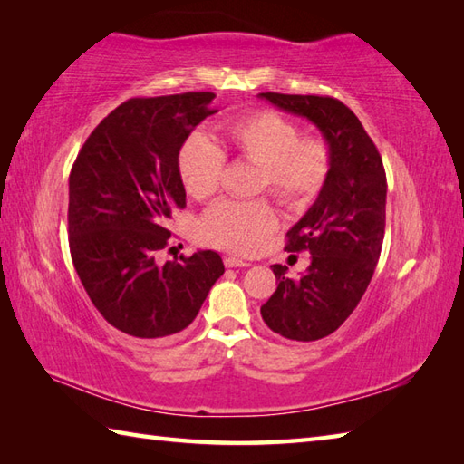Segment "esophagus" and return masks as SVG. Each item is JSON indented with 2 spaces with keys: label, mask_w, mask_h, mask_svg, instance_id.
Returning <instances> with one entry per match:
<instances>
[{
  "label": "esophagus",
  "mask_w": 464,
  "mask_h": 464,
  "mask_svg": "<svg viewBox=\"0 0 464 464\" xmlns=\"http://www.w3.org/2000/svg\"><path fill=\"white\" fill-rule=\"evenodd\" d=\"M223 261H225L227 267H249L247 261H243L239 257H233V255H229V257H225Z\"/></svg>",
  "instance_id": "1"
}]
</instances>
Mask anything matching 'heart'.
Masks as SVG:
<instances>
[{
	"instance_id": "1",
	"label": "heart",
	"mask_w": 464,
	"mask_h": 464,
	"mask_svg": "<svg viewBox=\"0 0 464 464\" xmlns=\"http://www.w3.org/2000/svg\"><path fill=\"white\" fill-rule=\"evenodd\" d=\"M223 133L235 155L259 165L257 191L267 189L289 209L311 205L329 181V145L317 137H301L299 127L277 111L237 117L225 125ZM177 169L193 199H209L219 189L225 153L211 137L193 133L177 155ZM275 229L277 213L267 201H219L201 217L199 237L217 249L249 255Z\"/></svg>"
}]
</instances>
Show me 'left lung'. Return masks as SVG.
I'll use <instances>...</instances> for the list:
<instances>
[{
  "label": "left lung",
  "instance_id": "8db88e82",
  "mask_svg": "<svg viewBox=\"0 0 464 464\" xmlns=\"http://www.w3.org/2000/svg\"><path fill=\"white\" fill-rule=\"evenodd\" d=\"M279 110L304 117L323 133L333 167L317 201L287 233V251L311 253L307 273L285 277L271 265L277 291L261 307L273 333L317 341L337 331L372 279L384 237L387 175L359 117L333 97L259 93Z\"/></svg>",
  "mask_w": 464,
  "mask_h": 464
}]
</instances>
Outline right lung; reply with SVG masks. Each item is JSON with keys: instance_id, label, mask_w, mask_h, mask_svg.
I'll return each instance as SVG.
<instances>
[{"instance_id": "add662e5", "label": "right lung", "mask_w": 464, "mask_h": 464, "mask_svg": "<svg viewBox=\"0 0 464 464\" xmlns=\"http://www.w3.org/2000/svg\"><path fill=\"white\" fill-rule=\"evenodd\" d=\"M215 93L135 97L87 137L69 175V251L103 319L140 339L189 327L225 273L219 253L197 251L157 263L167 247L173 209L185 207L177 169L183 141Z\"/></svg>"}]
</instances>
